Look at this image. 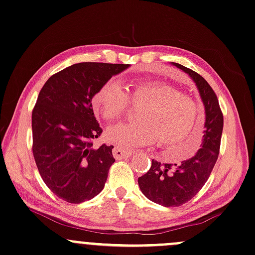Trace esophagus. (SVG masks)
Returning a JSON list of instances; mask_svg holds the SVG:
<instances>
[{"label":"esophagus","instance_id":"34e87169","mask_svg":"<svg viewBox=\"0 0 255 255\" xmlns=\"http://www.w3.org/2000/svg\"><path fill=\"white\" fill-rule=\"evenodd\" d=\"M113 155L117 160H122V159H128L131 155V151L125 149V148L115 146L113 148Z\"/></svg>","mask_w":255,"mask_h":255}]
</instances>
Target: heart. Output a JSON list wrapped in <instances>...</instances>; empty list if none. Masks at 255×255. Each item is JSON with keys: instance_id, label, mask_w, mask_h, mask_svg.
Wrapping results in <instances>:
<instances>
[{"instance_id": "1", "label": "heart", "mask_w": 255, "mask_h": 255, "mask_svg": "<svg viewBox=\"0 0 255 255\" xmlns=\"http://www.w3.org/2000/svg\"><path fill=\"white\" fill-rule=\"evenodd\" d=\"M129 99L144 105L138 112L140 122H121L108 128V141L126 148L146 147L159 141L173 161L187 160L198 151L201 140L199 106L194 99L160 81L134 83L127 94L120 82L109 80L94 95L93 107L104 120L113 121L125 114Z\"/></svg>"}]
</instances>
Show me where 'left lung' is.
Wrapping results in <instances>:
<instances>
[{"instance_id":"1","label":"left lung","mask_w":255,"mask_h":255,"mask_svg":"<svg viewBox=\"0 0 255 255\" xmlns=\"http://www.w3.org/2000/svg\"><path fill=\"white\" fill-rule=\"evenodd\" d=\"M194 81L205 107V130L201 148L195 155L176 163H163L151 160V166L137 180L141 192L150 201L163 207H178L198 194L207 181L218 160L224 117L214 90L208 82L182 64L174 63Z\"/></svg>"}]
</instances>
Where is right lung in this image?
I'll return each instance as SVG.
<instances>
[{
    "label": "right lung",
    "instance_id": "1",
    "mask_svg": "<svg viewBox=\"0 0 255 255\" xmlns=\"http://www.w3.org/2000/svg\"><path fill=\"white\" fill-rule=\"evenodd\" d=\"M128 67L75 63L54 74L42 87L31 115L33 154L44 183L64 201H88L104 189L115 161L114 147H93L102 128L92 99L112 76Z\"/></svg>",
    "mask_w": 255,
    "mask_h": 255
}]
</instances>
